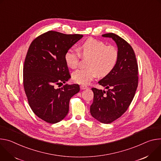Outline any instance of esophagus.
Listing matches in <instances>:
<instances>
[{
	"label": "esophagus",
	"instance_id": "1",
	"mask_svg": "<svg viewBox=\"0 0 161 161\" xmlns=\"http://www.w3.org/2000/svg\"><path fill=\"white\" fill-rule=\"evenodd\" d=\"M80 88L81 89V90H86V89H87V88H88V87H87V86H85V85H81V86H80Z\"/></svg>",
	"mask_w": 161,
	"mask_h": 161
}]
</instances>
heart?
<instances>
[{
	"label": "heart",
	"instance_id": "1",
	"mask_svg": "<svg viewBox=\"0 0 161 161\" xmlns=\"http://www.w3.org/2000/svg\"><path fill=\"white\" fill-rule=\"evenodd\" d=\"M80 56L87 58L86 68H80L72 73L74 82L87 84L98 75L105 77L115 68L119 58L118 48L113 45H107L104 42L88 39L84 42L77 50L69 48L64 54L66 65L71 68L78 66Z\"/></svg>",
	"mask_w": 161,
	"mask_h": 161
}]
</instances>
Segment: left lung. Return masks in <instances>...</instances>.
<instances>
[{
  "instance_id": "left-lung-1",
  "label": "left lung",
  "mask_w": 161,
  "mask_h": 161,
  "mask_svg": "<svg viewBox=\"0 0 161 161\" xmlns=\"http://www.w3.org/2000/svg\"><path fill=\"white\" fill-rule=\"evenodd\" d=\"M102 36L116 42L119 58L112 72L98 82L108 90L92 88L94 97L90 113L98 121L108 124L121 117L130 105L138 86V65L132 47L125 40L114 33Z\"/></svg>"
}]
</instances>
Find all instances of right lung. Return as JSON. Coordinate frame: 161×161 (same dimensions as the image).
<instances>
[{
  "mask_svg": "<svg viewBox=\"0 0 161 161\" xmlns=\"http://www.w3.org/2000/svg\"><path fill=\"white\" fill-rule=\"evenodd\" d=\"M83 36L49 31L31 43L23 68V83L33 113L43 121L56 123L67 115L70 98L80 91L79 84H68L71 77L65 52Z\"/></svg>",
  "mask_w": 161,
  "mask_h": 161,
  "instance_id": "right-lung-1",
  "label": "right lung"
}]
</instances>
